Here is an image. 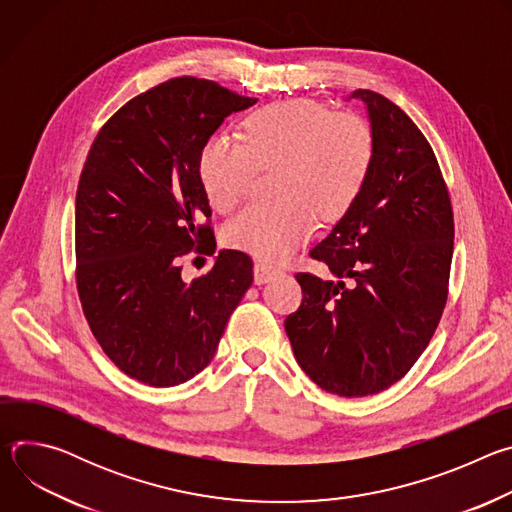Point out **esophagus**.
<instances>
[{
    "label": "esophagus",
    "instance_id": "1",
    "mask_svg": "<svg viewBox=\"0 0 512 512\" xmlns=\"http://www.w3.org/2000/svg\"><path fill=\"white\" fill-rule=\"evenodd\" d=\"M275 275H277V271L273 267L265 265V263H255V267H253V279H255L257 285H263V283L271 281Z\"/></svg>",
    "mask_w": 512,
    "mask_h": 512
}]
</instances>
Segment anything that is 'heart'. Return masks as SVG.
Here are the masks:
<instances>
[{"instance_id":"obj_1","label":"heart","mask_w":512,"mask_h":512,"mask_svg":"<svg viewBox=\"0 0 512 512\" xmlns=\"http://www.w3.org/2000/svg\"><path fill=\"white\" fill-rule=\"evenodd\" d=\"M239 141L210 137L196 172L214 210L235 212L257 172H273L269 206L245 210L227 231L233 249L281 263L306 241L314 223L336 225L356 206L371 178L377 141L367 119L336 113L314 99H287L249 113Z\"/></svg>"}]
</instances>
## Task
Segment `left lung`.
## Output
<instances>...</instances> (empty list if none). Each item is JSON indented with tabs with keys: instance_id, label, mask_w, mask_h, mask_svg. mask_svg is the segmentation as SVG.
<instances>
[{
	"instance_id": "1",
	"label": "left lung",
	"mask_w": 512,
	"mask_h": 512,
	"mask_svg": "<svg viewBox=\"0 0 512 512\" xmlns=\"http://www.w3.org/2000/svg\"><path fill=\"white\" fill-rule=\"evenodd\" d=\"M350 97L369 109L375 166L356 206L310 251L338 281L298 273L304 298L285 332L318 387L367 397L403 379L440 324L454 212L431 145L405 111L375 91Z\"/></svg>"
}]
</instances>
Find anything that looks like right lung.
Wrapping results in <instances>:
<instances>
[{"label": "right lung", "mask_w": 512, "mask_h": 512, "mask_svg": "<svg viewBox=\"0 0 512 512\" xmlns=\"http://www.w3.org/2000/svg\"><path fill=\"white\" fill-rule=\"evenodd\" d=\"M257 99L178 77L127 101L97 133L77 188V289L103 352L127 377L174 387L212 360L253 283L247 253L225 249L182 279L180 259L214 253L200 145Z\"/></svg>", "instance_id": "right-lung-1"}]
</instances>
